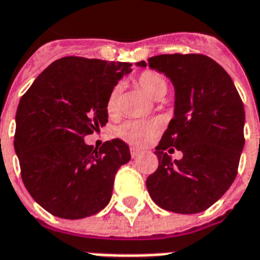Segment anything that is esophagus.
Here are the masks:
<instances>
[{
  "mask_svg": "<svg viewBox=\"0 0 260 260\" xmlns=\"http://www.w3.org/2000/svg\"><path fill=\"white\" fill-rule=\"evenodd\" d=\"M130 154H132L133 158H137L141 154V152H140V150H137V149L132 148V149H130Z\"/></svg>",
  "mask_w": 260,
  "mask_h": 260,
  "instance_id": "esophagus-1",
  "label": "esophagus"
}]
</instances>
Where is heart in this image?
I'll list each match as a JSON object with an SVG mask.
<instances>
[{"instance_id": "b5f03b06", "label": "heart", "mask_w": 260, "mask_h": 260, "mask_svg": "<svg viewBox=\"0 0 260 260\" xmlns=\"http://www.w3.org/2000/svg\"><path fill=\"white\" fill-rule=\"evenodd\" d=\"M137 85L140 86L149 98L154 99V100L164 98L167 90H168V82L164 78V76H161L157 72H152V70H146L144 73H141L137 78ZM120 92H122V88L116 85L115 88H112V90L108 94L106 108L111 116L118 114ZM158 132H160V123L157 120H127L118 127L116 136L132 146L142 148L146 144H149L150 140Z\"/></svg>"}]
</instances>
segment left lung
I'll return each instance as SVG.
<instances>
[{"label":"left lung","instance_id":"8db88e82","mask_svg":"<svg viewBox=\"0 0 260 260\" xmlns=\"http://www.w3.org/2000/svg\"><path fill=\"white\" fill-rule=\"evenodd\" d=\"M170 78L174 116L154 154L158 168L146 179L149 195L162 209L201 213L228 191L244 148V106L232 78L201 54H164L136 63ZM175 148L180 160L169 156Z\"/></svg>","mask_w":260,"mask_h":260}]
</instances>
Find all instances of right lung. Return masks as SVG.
<instances>
[{
  "label": "right lung",
  "instance_id": "obj_1",
  "mask_svg": "<svg viewBox=\"0 0 260 260\" xmlns=\"http://www.w3.org/2000/svg\"><path fill=\"white\" fill-rule=\"evenodd\" d=\"M127 62L65 57L32 82L16 112L15 150L24 186L53 216L78 220L107 206L114 178L130 161L122 140L96 150L84 137L106 124L107 99Z\"/></svg>",
  "mask_w": 260,
  "mask_h": 260
}]
</instances>
